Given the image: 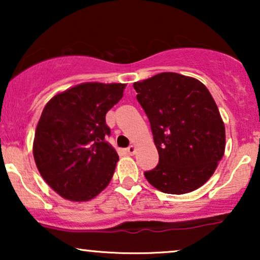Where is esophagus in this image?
<instances>
[{"label": "esophagus", "instance_id": "obj_1", "mask_svg": "<svg viewBox=\"0 0 260 260\" xmlns=\"http://www.w3.org/2000/svg\"><path fill=\"white\" fill-rule=\"evenodd\" d=\"M136 150H137V148L134 147V145H131V147L127 148L126 151H127L128 155H134V154H136Z\"/></svg>", "mask_w": 260, "mask_h": 260}]
</instances>
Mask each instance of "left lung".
Returning <instances> with one entry per match:
<instances>
[{
    "label": "left lung",
    "instance_id": "obj_1",
    "mask_svg": "<svg viewBox=\"0 0 260 260\" xmlns=\"http://www.w3.org/2000/svg\"><path fill=\"white\" fill-rule=\"evenodd\" d=\"M159 153L149 183L184 194L207 182L225 151V126L215 101L198 79L164 72L133 84Z\"/></svg>",
    "mask_w": 260,
    "mask_h": 260
}]
</instances>
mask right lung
Here are the masks:
<instances>
[{"instance_id": "obj_1", "label": "right lung", "mask_w": 260, "mask_h": 260, "mask_svg": "<svg viewBox=\"0 0 260 260\" xmlns=\"http://www.w3.org/2000/svg\"><path fill=\"white\" fill-rule=\"evenodd\" d=\"M124 88L121 83H83L44 107L32 154L45 182L63 198L89 201L111 181L118 155L105 140L111 133L105 116Z\"/></svg>"}]
</instances>
